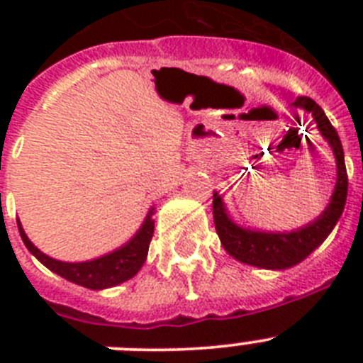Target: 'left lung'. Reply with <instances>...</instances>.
<instances>
[{
	"mask_svg": "<svg viewBox=\"0 0 363 363\" xmlns=\"http://www.w3.org/2000/svg\"><path fill=\"white\" fill-rule=\"evenodd\" d=\"M293 105L309 112L318 125L322 136L329 142L333 152H335L338 178H336L331 203L327 205V209L313 223L301 227V229L291 230V233H259V230L243 229V227L236 225L227 216V211L221 198L218 196V192H214L213 216L220 242L225 247V251L242 264L262 269L293 267V265L300 264L301 259H306L329 236V233L335 229L336 221L344 213L345 200H347V171H345L344 149H342L338 133L314 99L307 98V96H298Z\"/></svg>",
	"mask_w": 363,
	"mask_h": 363,
	"instance_id": "1",
	"label": "left lung"
}]
</instances>
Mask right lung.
<instances>
[{
  "mask_svg": "<svg viewBox=\"0 0 363 363\" xmlns=\"http://www.w3.org/2000/svg\"><path fill=\"white\" fill-rule=\"evenodd\" d=\"M154 207L147 214L143 225L140 227L134 238L130 242L125 243L123 247L116 249V251L108 252V255L101 256V258L91 259V262H79V264H69V262H60L50 256L43 255V252L34 247V243L27 238L23 227L18 220V229L21 234L25 247L32 255L40 259L41 264L52 272L60 274L65 280L78 284L86 289L99 291L107 289V287H114L118 284H123L129 278H133L142 265L145 264L147 252H149V243L152 240L154 233Z\"/></svg>",
  "mask_w": 363,
  "mask_h": 363,
  "instance_id": "obj_1",
  "label": "right lung"
}]
</instances>
